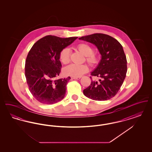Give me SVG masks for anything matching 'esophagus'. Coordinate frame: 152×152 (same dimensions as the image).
<instances>
[{
  "label": "esophagus",
  "instance_id": "obj_1",
  "mask_svg": "<svg viewBox=\"0 0 152 152\" xmlns=\"http://www.w3.org/2000/svg\"><path fill=\"white\" fill-rule=\"evenodd\" d=\"M81 77V76H79V77H72V79H73L79 80L80 79Z\"/></svg>",
  "mask_w": 152,
  "mask_h": 152
}]
</instances>
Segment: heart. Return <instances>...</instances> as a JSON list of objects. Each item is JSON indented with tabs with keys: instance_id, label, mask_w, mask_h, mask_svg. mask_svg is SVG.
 <instances>
[{
	"instance_id": "heart-1",
	"label": "heart",
	"mask_w": 152,
	"mask_h": 152,
	"mask_svg": "<svg viewBox=\"0 0 152 152\" xmlns=\"http://www.w3.org/2000/svg\"><path fill=\"white\" fill-rule=\"evenodd\" d=\"M77 49L86 56V61L91 65H94L98 61L99 57L97 53L94 52L92 46L87 43H80L77 45ZM60 61L64 64H68L70 61V52L67 48L62 50L59 55ZM87 64H72L66 66L64 69V73L66 76L72 77H79L88 71Z\"/></svg>"
}]
</instances>
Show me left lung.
Masks as SVG:
<instances>
[{"mask_svg":"<svg viewBox=\"0 0 152 152\" xmlns=\"http://www.w3.org/2000/svg\"><path fill=\"white\" fill-rule=\"evenodd\" d=\"M79 39L94 44L101 55L99 65L91 72L92 76L100 79L91 81L90 86L84 89V94L96 101L110 99L120 90L127 72V61L123 46L113 37L103 34L82 36Z\"/></svg>","mask_w":152,"mask_h":152,"instance_id":"left-lung-1","label":"left lung"}]
</instances>
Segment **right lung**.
Wrapping results in <instances>:
<instances>
[{"label":"right lung","mask_w":152,"mask_h":152,"mask_svg":"<svg viewBox=\"0 0 152 152\" xmlns=\"http://www.w3.org/2000/svg\"><path fill=\"white\" fill-rule=\"evenodd\" d=\"M77 38L48 35L37 41L31 48L26 60L25 76L29 91L40 103L53 104L65 97L66 86L71 77L55 79L61 68L59 55Z\"/></svg>","instance_id":"obj_1"}]
</instances>
